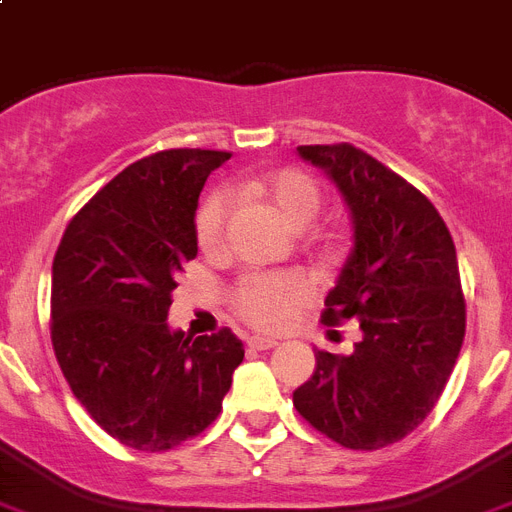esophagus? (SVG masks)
I'll return each mask as SVG.
<instances>
[{"mask_svg": "<svg viewBox=\"0 0 512 512\" xmlns=\"http://www.w3.org/2000/svg\"><path fill=\"white\" fill-rule=\"evenodd\" d=\"M247 346L252 351H270V349H276L278 341L276 338H263V336H255V338H249Z\"/></svg>", "mask_w": 512, "mask_h": 512, "instance_id": "34e87169", "label": "esophagus"}]
</instances>
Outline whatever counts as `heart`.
I'll use <instances>...</instances> for the list:
<instances>
[{"label": "heart", "instance_id": "b5f03b06", "mask_svg": "<svg viewBox=\"0 0 512 512\" xmlns=\"http://www.w3.org/2000/svg\"><path fill=\"white\" fill-rule=\"evenodd\" d=\"M234 195L265 200L276 210L291 231H299L315 221L320 208V190L309 176L299 171H276V174L249 176L234 187ZM229 195L216 192L205 200L197 213V244L205 252H218L226 239L229 223ZM309 286L296 273H252L236 283L231 291L236 315L257 330H281L304 307Z\"/></svg>", "mask_w": 512, "mask_h": 512}]
</instances>
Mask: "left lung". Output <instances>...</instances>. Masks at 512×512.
Here are the masks:
<instances>
[{"mask_svg": "<svg viewBox=\"0 0 512 512\" xmlns=\"http://www.w3.org/2000/svg\"><path fill=\"white\" fill-rule=\"evenodd\" d=\"M349 205L351 247L322 322L359 320L349 356L315 351L296 411L351 450H380L427 419L466 336L458 257L437 208L354 145H299Z\"/></svg>", "mask_w": 512, "mask_h": 512, "instance_id": "obj_1", "label": "left lung"}]
</instances>
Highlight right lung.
<instances>
[{"mask_svg": "<svg viewBox=\"0 0 512 512\" xmlns=\"http://www.w3.org/2000/svg\"><path fill=\"white\" fill-rule=\"evenodd\" d=\"M223 150L135 161L70 221L51 268V343L75 398L127 448L158 453L221 411L242 341L169 328L171 291L197 257L195 210Z\"/></svg>", "mask_w": 512, "mask_h": 512, "instance_id": "obj_1", "label": "right lung"}]
</instances>
